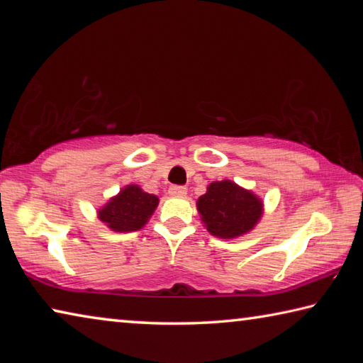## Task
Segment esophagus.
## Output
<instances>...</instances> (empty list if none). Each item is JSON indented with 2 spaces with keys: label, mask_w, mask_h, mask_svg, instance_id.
Wrapping results in <instances>:
<instances>
[{
  "label": "esophagus",
  "mask_w": 363,
  "mask_h": 363,
  "mask_svg": "<svg viewBox=\"0 0 363 363\" xmlns=\"http://www.w3.org/2000/svg\"><path fill=\"white\" fill-rule=\"evenodd\" d=\"M168 194L171 196H177V199H182V196H186L187 189L182 187V186H171L169 190H168Z\"/></svg>",
  "instance_id": "obj_1"
}]
</instances>
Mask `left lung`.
Here are the masks:
<instances>
[{
    "instance_id": "left-lung-1",
    "label": "left lung",
    "mask_w": 363,
    "mask_h": 363,
    "mask_svg": "<svg viewBox=\"0 0 363 363\" xmlns=\"http://www.w3.org/2000/svg\"><path fill=\"white\" fill-rule=\"evenodd\" d=\"M196 208L208 232L219 238L247 233L262 214L261 200L230 181L211 182L196 201Z\"/></svg>"
}]
</instances>
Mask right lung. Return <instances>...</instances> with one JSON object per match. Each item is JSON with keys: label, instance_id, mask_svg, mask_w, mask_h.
<instances>
[{"label": "right lung", "instance_id": "right-lung-1", "mask_svg": "<svg viewBox=\"0 0 363 363\" xmlns=\"http://www.w3.org/2000/svg\"><path fill=\"white\" fill-rule=\"evenodd\" d=\"M157 205L155 195L143 192L138 186H128L102 208L99 219L115 232L139 230L149 220Z\"/></svg>", "mask_w": 363, "mask_h": 363}]
</instances>
